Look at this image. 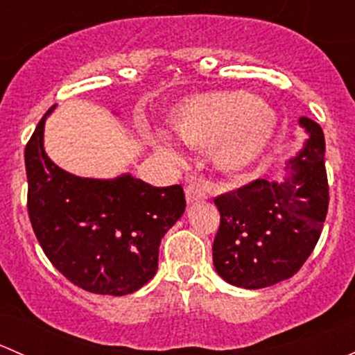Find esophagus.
Here are the masks:
<instances>
[{
    "mask_svg": "<svg viewBox=\"0 0 355 355\" xmlns=\"http://www.w3.org/2000/svg\"><path fill=\"white\" fill-rule=\"evenodd\" d=\"M185 198H187V202H196V200H202L207 198L204 187L198 182H191V184L185 187Z\"/></svg>",
    "mask_w": 355,
    "mask_h": 355,
    "instance_id": "obj_1",
    "label": "esophagus"
}]
</instances>
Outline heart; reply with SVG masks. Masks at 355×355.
Instances as JSON below:
<instances>
[{
	"mask_svg": "<svg viewBox=\"0 0 355 355\" xmlns=\"http://www.w3.org/2000/svg\"><path fill=\"white\" fill-rule=\"evenodd\" d=\"M275 113L244 91L196 96L175 110L171 125L185 144L214 148V161L227 171L244 170L261 156L275 130ZM170 155L177 151L164 144Z\"/></svg>",
	"mask_w": 355,
	"mask_h": 355,
	"instance_id": "obj_1",
	"label": "heart"
}]
</instances>
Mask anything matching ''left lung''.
<instances>
[{
	"label": "left lung",
	"instance_id": "8db88e82",
	"mask_svg": "<svg viewBox=\"0 0 355 355\" xmlns=\"http://www.w3.org/2000/svg\"><path fill=\"white\" fill-rule=\"evenodd\" d=\"M300 123L311 139L290 161L287 180H254L214 198L220 227L213 263L220 277L235 287L254 290L288 280L320 241L330 202L324 135L309 118Z\"/></svg>",
	"mask_w": 355,
	"mask_h": 355
}]
</instances>
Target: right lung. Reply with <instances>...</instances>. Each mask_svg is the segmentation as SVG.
Instances as JSON below:
<instances>
[{
    "mask_svg": "<svg viewBox=\"0 0 355 355\" xmlns=\"http://www.w3.org/2000/svg\"><path fill=\"white\" fill-rule=\"evenodd\" d=\"M46 111L25 146L27 211L53 266L77 287L127 295L156 275L161 239L185 211L182 185L153 187L123 175L78 178L42 148Z\"/></svg>",
    "mask_w": 355,
    "mask_h": 355,
    "instance_id": "add662e5",
    "label": "right lung"
}]
</instances>
